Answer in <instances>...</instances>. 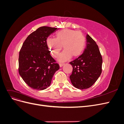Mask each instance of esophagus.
Segmentation results:
<instances>
[{"label": "esophagus", "instance_id": "34e87169", "mask_svg": "<svg viewBox=\"0 0 124 124\" xmlns=\"http://www.w3.org/2000/svg\"><path fill=\"white\" fill-rule=\"evenodd\" d=\"M64 65H65L64 63H59V66L61 67H62Z\"/></svg>", "mask_w": 124, "mask_h": 124}]
</instances>
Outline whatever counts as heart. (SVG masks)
Here are the masks:
<instances>
[{"instance_id":"heart-1","label":"heart","mask_w":124,"mask_h":124,"mask_svg":"<svg viewBox=\"0 0 124 124\" xmlns=\"http://www.w3.org/2000/svg\"><path fill=\"white\" fill-rule=\"evenodd\" d=\"M46 43L54 57H58L63 46L65 50L59 56L58 60L60 62H65L72 56L76 57L82 54L85 47L86 39L80 31L64 29L56 33L55 39L48 38Z\"/></svg>"}]
</instances>
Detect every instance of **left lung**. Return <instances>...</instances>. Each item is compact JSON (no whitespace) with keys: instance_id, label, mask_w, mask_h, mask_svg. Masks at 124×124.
<instances>
[{"instance_id":"1","label":"left lung","mask_w":124,"mask_h":124,"mask_svg":"<svg viewBox=\"0 0 124 124\" xmlns=\"http://www.w3.org/2000/svg\"><path fill=\"white\" fill-rule=\"evenodd\" d=\"M86 46L83 54L70 62L73 67L71 83L78 89H87L94 84L102 72V58L95 41L86 35Z\"/></svg>"}]
</instances>
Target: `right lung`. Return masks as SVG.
<instances>
[{
  "instance_id": "add662e5",
  "label": "right lung",
  "mask_w": 124,
  "mask_h": 124,
  "mask_svg": "<svg viewBox=\"0 0 124 124\" xmlns=\"http://www.w3.org/2000/svg\"><path fill=\"white\" fill-rule=\"evenodd\" d=\"M58 28L42 26L31 33L19 53L18 72L30 87L43 90L51 85L58 63L50 55L46 43L47 37Z\"/></svg>"
}]
</instances>
